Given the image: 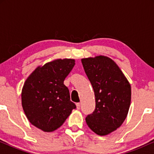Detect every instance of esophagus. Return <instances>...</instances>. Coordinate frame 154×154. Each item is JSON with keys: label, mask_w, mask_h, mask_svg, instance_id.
Returning a JSON list of instances; mask_svg holds the SVG:
<instances>
[{"label": "esophagus", "mask_w": 154, "mask_h": 154, "mask_svg": "<svg viewBox=\"0 0 154 154\" xmlns=\"http://www.w3.org/2000/svg\"><path fill=\"white\" fill-rule=\"evenodd\" d=\"M76 106H77V109H80V103H76Z\"/></svg>", "instance_id": "1"}]
</instances>
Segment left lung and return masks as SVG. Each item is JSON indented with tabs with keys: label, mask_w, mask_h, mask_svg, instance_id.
I'll use <instances>...</instances> for the list:
<instances>
[{
	"label": "left lung",
	"mask_w": 154,
	"mask_h": 154,
	"mask_svg": "<svg viewBox=\"0 0 154 154\" xmlns=\"http://www.w3.org/2000/svg\"><path fill=\"white\" fill-rule=\"evenodd\" d=\"M82 63L95 98V110L85 121L97 135H108L126 119L131 100L130 85L116 63L106 56L82 59Z\"/></svg>",
	"instance_id": "obj_1"
}]
</instances>
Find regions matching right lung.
<instances>
[{
  "mask_svg": "<svg viewBox=\"0 0 154 154\" xmlns=\"http://www.w3.org/2000/svg\"><path fill=\"white\" fill-rule=\"evenodd\" d=\"M74 66V59H58L38 67L26 79L22 104L28 120L36 128L54 131L76 109L68 88L63 85Z\"/></svg>",
  "mask_w": 154,
  "mask_h": 154,
  "instance_id": "add662e5",
  "label": "right lung"
}]
</instances>
